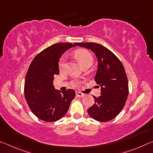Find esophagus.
Instances as JSON below:
<instances>
[{
	"mask_svg": "<svg viewBox=\"0 0 153 153\" xmlns=\"http://www.w3.org/2000/svg\"><path fill=\"white\" fill-rule=\"evenodd\" d=\"M76 95L77 96V97H84V96H85L84 94H83V93L80 92H76Z\"/></svg>",
	"mask_w": 153,
	"mask_h": 153,
	"instance_id": "obj_1",
	"label": "esophagus"
}]
</instances>
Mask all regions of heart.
<instances>
[{
	"label": "heart",
	"mask_w": 153,
	"mask_h": 153,
	"mask_svg": "<svg viewBox=\"0 0 153 153\" xmlns=\"http://www.w3.org/2000/svg\"><path fill=\"white\" fill-rule=\"evenodd\" d=\"M75 56L78 59L83 67L86 65H91L94 61V58L90 52L85 49H78L75 51ZM59 67L60 71H63L65 67V57L62 56L59 61Z\"/></svg>",
	"instance_id": "obj_1"
}]
</instances>
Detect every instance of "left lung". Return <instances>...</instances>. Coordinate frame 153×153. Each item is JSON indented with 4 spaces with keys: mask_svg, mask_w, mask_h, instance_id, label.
I'll return each mask as SVG.
<instances>
[{
    "mask_svg": "<svg viewBox=\"0 0 153 153\" xmlns=\"http://www.w3.org/2000/svg\"><path fill=\"white\" fill-rule=\"evenodd\" d=\"M90 49L98 59V69L94 80L101 88V95L93 96L95 103L88 109L92 118L102 122L108 121L118 115L128 98V80L123 64L115 54L97 43H75Z\"/></svg>",
    "mask_w": 153,
    "mask_h": 153,
    "instance_id": "left-lung-1",
    "label": "left lung"
}]
</instances>
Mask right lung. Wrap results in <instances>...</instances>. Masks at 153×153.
Returning a JSON list of instances; mask_svg holds the SVG:
<instances>
[{
  "label": "right lung",
  "mask_w": 153,
  "mask_h": 153,
  "mask_svg": "<svg viewBox=\"0 0 153 153\" xmlns=\"http://www.w3.org/2000/svg\"><path fill=\"white\" fill-rule=\"evenodd\" d=\"M71 43H57L36 55L25 78L24 94L28 106L40 120L53 122L60 120L69 109L76 92L74 90L58 91L53 86L55 75L59 74V61Z\"/></svg>",
  "instance_id": "obj_1"
}]
</instances>
